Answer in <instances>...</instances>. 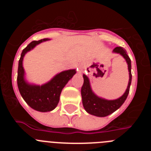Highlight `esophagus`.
<instances>
[{"label":"esophagus","mask_w":151,"mask_h":151,"mask_svg":"<svg viewBox=\"0 0 151 151\" xmlns=\"http://www.w3.org/2000/svg\"><path fill=\"white\" fill-rule=\"evenodd\" d=\"M79 72H80V73H81V71H79Z\"/></svg>","instance_id":"1"}]
</instances>
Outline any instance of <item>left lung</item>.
I'll list each match as a JSON object with an SVG mask.
<instances>
[{"label": "left lung", "mask_w": 151, "mask_h": 151, "mask_svg": "<svg viewBox=\"0 0 151 151\" xmlns=\"http://www.w3.org/2000/svg\"><path fill=\"white\" fill-rule=\"evenodd\" d=\"M113 52L115 54H120L127 63L129 74V84L125 93L120 97L115 100H107L94 94V92L92 91L91 87L90 80L88 77L86 75L83 74L84 83L81 89L82 104L88 113L95 116L105 117L115 112L123 104L129 93L131 82H132V72H131L132 65H131L130 58L126 54V50L122 48V47H116L113 49Z\"/></svg>", "instance_id": "8db88e82"}]
</instances>
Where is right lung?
<instances>
[{
	"label": "right lung",
	"instance_id": "obj_1",
	"mask_svg": "<svg viewBox=\"0 0 151 151\" xmlns=\"http://www.w3.org/2000/svg\"><path fill=\"white\" fill-rule=\"evenodd\" d=\"M45 38L39 41H32L22 50L20 59L19 60L17 85L21 96L31 108L39 112H50L54 110L60 101V96L63 88L69 80L76 73V69H68L55 75L49 82L43 85H35L29 83L26 79L24 70L23 58L28 52L35 48L44 41H49Z\"/></svg>",
	"mask_w": 151,
	"mask_h": 151
}]
</instances>
